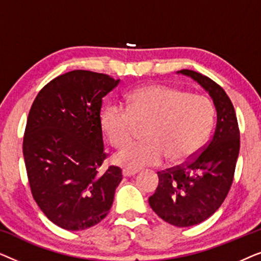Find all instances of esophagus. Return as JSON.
I'll list each match as a JSON object with an SVG mask.
<instances>
[{"mask_svg":"<svg viewBox=\"0 0 261 261\" xmlns=\"http://www.w3.org/2000/svg\"><path fill=\"white\" fill-rule=\"evenodd\" d=\"M138 173L137 170H130V169H123L122 170V176L123 177H132L135 176Z\"/></svg>","mask_w":261,"mask_h":261,"instance_id":"obj_1","label":"esophagus"}]
</instances>
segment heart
<instances>
[{"label":"heart","instance_id":"heart-1","mask_svg":"<svg viewBox=\"0 0 261 261\" xmlns=\"http://www.w3.org/2000/svg\"><path fill=\"white\" fill-rule=\"evenodd\" d=\"M127 107L110 105L101 116V126L114 146H123L146 126L145 142H133L114 155V162L127 169L190 159L212 130L214 106L203 95L189 94L163 84L135 89L127 96Z\"/></svg>","mask_w":261,"mask_h":261}]
</instances>
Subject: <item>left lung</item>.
Segmentation results:
<instances>
[{
	"instance_id": "left-lung-1",
	"label": "left lung",
	"mask_w": 261,
	"mask_h": 261,
	"mask_svg": "<svg viewBox=\"0 0 261 261\" xmlns=\"http://www.w3.org/2000/svg\"><path fill=\"white\" fill-rule=\"evenodd\" d=\"M177 73L192 78L208 92L216 109V127L206 147L191 162L158 172V188L148 202L165 222L191 227L209 219L227 197L240 151V132L234 107L219 84L191 70Z\"/></svg>"
}]
</instances>
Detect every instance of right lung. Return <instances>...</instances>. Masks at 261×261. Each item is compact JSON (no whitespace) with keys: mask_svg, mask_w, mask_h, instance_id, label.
Instances as JSON below:
<instances>
[{"mask_svg":"<svg viewBox=\"0 0 261 261\" xmlns=\"http://www.w3.org/2000/svg\"><path fill=\"white\" fill-rule=\"evenodd\" d=\"M120 80L74 70L55 78L28 114L23 158L41 212L66 230L90 228L108 215L121 169L102 170V98Z\"/></svg>","mask_w":261,"mask_h":261,"instance_id":"right-lung-1","label":"right lung"}]
</instances>
